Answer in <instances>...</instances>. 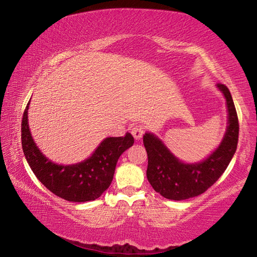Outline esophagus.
<instances>
[{"instance_id": "obj_1", "label": "esophagus", "mask_w": 257, "mask_h": 257, "mask_svg": "<svg viewBox=\"0 0 257 257\" xmlns=\"http://www.w3.org/2000/svg\"><path fill=\"white\" fill-rule=\"evenodd\" d=\"M130 132H132V135L135 139H139V138H142L143 135H144L145 128H144V125H142V124H136V125H134L132 129H130Z\"/></svg>"}]
</instances>
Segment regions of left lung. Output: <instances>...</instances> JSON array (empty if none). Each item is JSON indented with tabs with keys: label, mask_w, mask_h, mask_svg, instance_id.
Returning <instances> with one entry per match:
<instances>
[{
	"label": "left lung",
	"mask_w": 257,
	"mask_h": 257,
	"mask_svg": "<svg viewBox=\"0 0 257 257\" xmlns=\"http://www.w3.org/2000/svg\"><path fill=\"white\" fill-rule=\"evenodd\" d=\"M228 106V127L220 146L199 163L187 164L178 160L154 135H144V146L149 158L146 176L155 191L163 197L182 201L206 191L222 176L236 153L239 122L236 107L228 87L217 84Z\"/></svg>",
	"instance_id": "1"
}]
</instances>
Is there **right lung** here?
Returning a JSON list of instances; mask_svg holds the SVG:
<instances>
[{
	"instance_id": "add662e5",
	"label": "right lung",
	"mask_w": 257,
	"mask_h": 257,
	"mask_svg": "<svg viewBox=\"0 0 257 257\" xmlns=\"http://www.w3.org/2000/svg\"><path fill=\"white\" fill-rule=\"evenodd\" d=\"M28 107L21 121V144L26 160L35 176L56 196L69 202H88L98 198L110 187L120 155L134 144V137H108L93 155L80 163L60 165L53 163L38 150L28 125Z\"/></svg>"
}]
</instances>
